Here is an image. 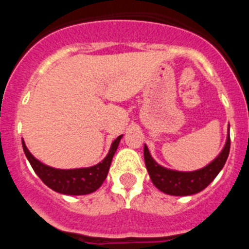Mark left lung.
I'll list each match as a JSON object with an SVG mask.
<instances>
[{
  "instance_id": "obj_1",
  "label": "left lung",
  "mask_w": 249,
  "mask_h": 249,
  "mask_svg": "<svg viewBox=\"0 0 249 249\" xmlns=\"http://www.w3.org/2000/svg\"><path fill=\"white\" fill-rule=\"evenodd\" d=\"M230 147L231 138L228 133L223 149L211 163L192 172H181V171L169 169L158 164L152 158L148 147L144 144V163H146V168L148 171L152 183L155 184L158 190L171 196H191L203 191L217 177L227 160L228 155H230Z\"/></svg>"
}]
</instances>
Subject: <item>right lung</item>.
<instances>
[{
  "mask_svg": "<svg viewBox=\"0 0 249 249\" xmlns=\"http://www.w3.org/2000/svg\"><path fill=\"white\" fill-rule=\"evenodd\" d=\"M121 138H122V135L118 136L112 142L108 155L106 156L105 160H101L100 163H97L96 166L86 167V168H53V167H50L42 162H39L37 158L31 155V152L26 147L23 140H22V147H23V152H25L26 157H27L34 171L42 179L46 186L50 187L51 190H53L54 192L62 193V195L82 196L94 192L102 186L106 177L108 175L112 158L117 151Z\"/></svg>",
  "mask_w": 249,
  "mask_h": 249,
  "instance_id": "obj_1",
  "label": "right lung"
}]
</instances>
